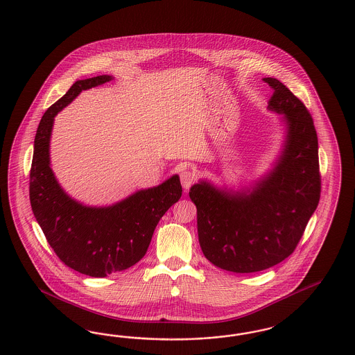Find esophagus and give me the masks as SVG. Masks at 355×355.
I'll return each instance as SVG.
<instances>
[{
  "instance_id": "1",
  "label": "esophagus",
  "mask_w": 355,
  "mask_h": 355,
  "mask_svg": "<svg viewBox=\"0 0 355 355\" xmlns=\"http://www.w3.org/2000/svg\"><path fill=\"white\" fill-rule=\"evenodd\" d=\"M180 178H181V184L184 186V189L187 190L191 187V184L196 182V173L190 169H186V171H181Z\"/></svg>"
}]
</instances>
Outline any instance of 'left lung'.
I'll return each mask as SVG.
<instances>
[{
  "label": "left lung",
  "instance_id": "left-lung-1",
  "mask_svg": "<svg viewBox=\"0 0 355 355\" xmlns=\"http://www.w3.org/2000/svg\"><path fill=\"white\" fill-rule=\"evenodd\" d=\"M263 80L273 89L268 108L283 114L286 124L275 168L247 193H228L205 181L189 191L197 206L203 255L214 266L236 273L267 270L292 255L321 194L312 116L280 80Z\"/></svg>",
  "mask_w": 355,
  "mask_h": 355
}]
</instances>
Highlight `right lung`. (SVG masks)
<instances>
[{"mask_svg": "<svg viewBox=\"0 0 355 355\" xmlns=\"http://www.w3.org/2000/svg\"><path fill=\"white\" fill-rule=\"evenodd\" d=\"M111 79L100 75L78 80L47 108L37 129L30 169L31 210L50 247L67 267L92 277H104L140 261L157 223L182 196L178 175L108 207H87L60 189L49 157L54 117L83 89Z\"/></svg>", "mask_w": 355, "mask_h": 355, "instance_id": "right-lung-1", "label": "right lung"}]
</instances>
